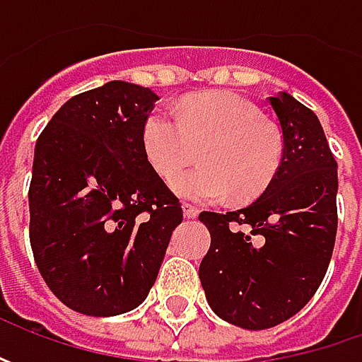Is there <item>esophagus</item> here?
I'll use <instances>...</instances> for the list:
<instances>
[{
  "instance_id": "1",
  "label": "esophagus",
  "mask_w": 362,
  "mask_h": 362,
  "mask_svg": "<svg viewBox=\"0 0 362 362\" xmlns=\"http://www.w3.org/2000/svg\"><path fill=\"white\" fill-rule=\"evenodd\" d=\"M183 214H185L187 219H195V217L199 216V209L193 207V205H183Z\"/></svg>"
}]
</instances>
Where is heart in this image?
Returning a JSON list of instances; mask_svg holds the SVG:
<instances>
[{
	"label": "heart",
	"instance_id": "heart-1",
	"mask_svg": "<svg viewBox=\"0 0 362 362\" xmlns=\"http://www.w3.org/2000/svg\"><path fill=\"white\" fill-rule=\"evenodd\" d=\"M141 141L148 165L169 181L197 160L202 170L173 181L175 193L199 203L259 197L280 171L284 139L259 119V110L240 94L202 92L187 98L177 112L153 110L145 119Z\"/></svg>",
	"mask_w": 362,
	"mask_h": 362
}]
</instances>
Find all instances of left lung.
<instances>
[{
  "label": "left lung",
  "instance_id": "left-lung-1",
  "mask_svg": "<svg viewBox=\"0 0 362 362\" xmlns=\"http://www.w3.org/2000/svg\"><path fill=\"white\" fill-rule=\"evenodd\" d=\"M268 103L284 139L276 179L243 209L199 216L211 233L199 266L207 302L219 318L247 330L276 327L308 304L339 226L337 160L316 115L286 92Z\"/></svg>",
  "mask_w": 362,
  "mask_h": 362
}]
</instances>
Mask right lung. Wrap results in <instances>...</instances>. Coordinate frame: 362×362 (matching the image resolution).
<instances>
[{"mask_svg":"<svg viewBox=\"0 0 362 362\" xmlns=\"http://www.w3.org/2000/svg\"><path fill=\"white\" fill-rule=\"evenodd\" d=\"M157 100L151 88L112 80L72 96L37 136L30 243L44 282L80 314L136 308L183 221L141 141Z\"/></svg>","mask_w":362,"mask_h":362,"instance_id":"right-lung-1","label":"right lung"}]
</instances>
